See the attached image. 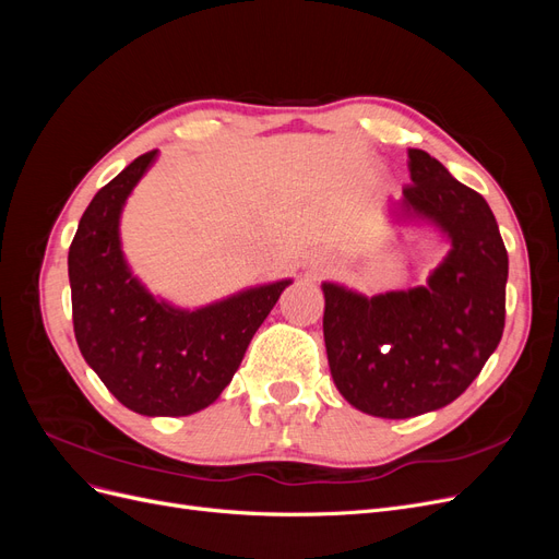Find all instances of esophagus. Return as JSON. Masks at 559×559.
<instances>
[{
	"label": "esophagus",
	"mask_w": 559,
	"mask_h": 559,
	"mask_svg": "<svg viewBox=\"0 0 559 559\" xmlns=\"http://www.w3.org/2000/svg\"><path fill=\"white\" fill-rule=\"evenodd\" d=\"M319 270H324V267H321V265H317V267H314V273H319Z\"/></svg>",
	"instance_id": "1"
}]
</instances>
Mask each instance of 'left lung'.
Segmentation results:
<instances>
[{
	"mask_svg": "<svg viewBox=\"0 0 559 559\" xmlns=\"http://www.w3.org/2000/svg\"><path fill=\"white\" fill-rule=\"evenodd\" d=\"M413 183L392 210L445 233L448 257L425 286L366 298L324 282V341L337 392L354 408L405 419L452 403L478 378L506 321V253L485 198L427 151L408 148Z\"/></svg>",
	"mask_w": 559,
	"mask_h": 559,
	"instance_id": "left-lung-1",
	"label": "left lung"
}]
</instances>
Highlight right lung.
Here are the masks:
<instances>
[{
	"instance_id": "right-lung-1",
	"label": "right lung",
	"mask_w": 559,
	"mask_h": 559,
	"mask_svg": "<svg viewBox=\"0 0 559 559\" xmlns=\"http://www.w3.org/2000/svg\"><path fill=\"white\" fill-rule=\"evenodd\" d=\"M154 160L156 151L134 158L83 212L67 259L72 319L83 359L126 408L181 417L222 396L292 280L253 286L198 310L151 296L130 273L118 224Z\"/></svg>"
}]
</instances>
